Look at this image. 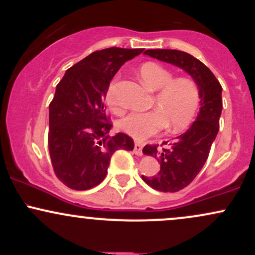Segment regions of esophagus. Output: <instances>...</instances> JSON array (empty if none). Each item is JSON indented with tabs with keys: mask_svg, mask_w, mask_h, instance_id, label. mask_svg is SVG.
<instances>
[{
	"mask_svg": "<svg viewBox=\"0 0 255 255\" xmlns=\"http://www.w3.org/2000/svg\"><path fill=\"white\" fill-rule=\"evenodd\" d=\"M142 147H144V144L141 141H135V144H134V153L137 154V156H141Z\"/></svg>",
	"mask_w": 255,
	"mask_h": 255,
	"instance_id": "esophagus-1",
	"label": "esophagus"
}]
</instances>
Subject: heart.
<instances>
[{
    "label": "heart",
    "instance_id": "b5f03b06",
    "mask_svg": "<svg viewBox=\"0 0 255 255\" xmlns=\"http://www.w3.org/2000/svg\"><path fill=\"white\" fill-rule=\"evenodd\" d=\"M140 79L152 91H157L153 107L157 110L133 113L119 122L120 129L136 137L145 139L159 133L165 127L170 131L184 129L197 115L200 104V90L191 78H175L166 67L156 62H146L139 68ZM116 81L108 86L107 104L114 113L124 111L121 102L116 98Z\"/></svg>",
    "mask_w": 255,
    "mask_h": 255
}]
</instances>
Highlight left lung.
I'll return each instance as SVG.
<instances>
[{
	"label": "left lung",
	"instance_id": "1",
	"mask_svg": "<svg viewBox=\"0 0 255 255\" xmlns=\"http://www.w3.org/2000/svg\"><path fill=\"white\" fill-rule=\"evenodd\" d=\"M144 54L184 69L200 90V113L191 128L172 142L146 145L142 150L160 163L157 175H142V180L156 191L178 192L194 180L209 158L219 130L222 86L213 73L191 54L170 49H151Z\"/></svg>",
	"mask_w": 255,
	"mask_h": 255
}]
</instances>
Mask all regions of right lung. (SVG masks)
I'll use <instances>...</instances> for the list:
<instances>
[{"label": "right lung", "instance_id": "right-lung-1", "mask_svg": "<svg viewBox=\"0 0 255 255\" xmlns=\"http://www.w3.org/2000/svg\"><path fill=\"white\" fill-rule=\"evenodd\" d=\"M144 49L108 48L92 52L66 72L49 105L48 146L58 180L68 188L86 191L107 176L110 158L120 148L133 150L129 135L109 136L105 114L108 86L126 61Z\"/></svg>", "mask_w": 255, "mask_h": 255}]
</instances>
